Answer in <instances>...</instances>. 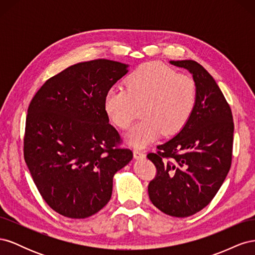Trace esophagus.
Masks as SVG:
<instances>
[{
    "label": "esophagus",
    "mask_w": 255,
    "mask_h": 255,
    "mask_svg": "<svg viewBox=\"0 0 255 255\" xmlns=\"http://www.w3.org/2000/svg\"><path fill=\"white\" fill-rule=\"evenodd\" d=\"M133 154H134V157H135L136 159H139V158H144V156H145V154H144L142 151L138 150V149H135V150L133 151Z\"/></svg>",
    "instance_id": "34e87169"
}]
</instances>
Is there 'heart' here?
Listing matches in <instances>:
<instances>
[{
  "label": "heart",
  "mask_w": 255,
  "mask_h": 255,
  "mask_svg": "<svg viewBox=\"0 0 255 255\" xmlns=\"http://www.w3.org/2000/svg\"><path fill=\"white\" fill-rule=\"evenodd\" d=\"M198 100L195 81L169 66L151 61L130 73L126 89L111 88L106 92L104 109L110 119L121 129H127L141 106V121L128 130L127 141L143 148L160 134L173 135L186 126Z\"/></svg>",
  "instance_id": "obj_1"
}]
</instances>
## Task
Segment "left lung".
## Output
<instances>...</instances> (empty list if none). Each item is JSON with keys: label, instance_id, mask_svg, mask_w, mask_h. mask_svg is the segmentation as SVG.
Segmentation results:
<instances>
[{"label": "left lung", "instance_id": "obj_1", "mask_svg": "<svg viewBox=\"0 0 255 255\" xmlns=\"http://www.w3.org/2000/svg\"><path fill=\"white\" fill-rule=\"evenodd\" d=\"M197 85L196 109L181 132L148 157L156 167L149 183L151 202L173 217H188L217 194L232 164L234 122L230 105L213 76L195 60H171Z\"/></svg>", "mask_w": 255, "mask_h": 255}]
</instances>
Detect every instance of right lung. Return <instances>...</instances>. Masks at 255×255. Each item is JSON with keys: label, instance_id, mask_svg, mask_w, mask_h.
Listing matches in <instances>:
<instances>
[{"label": "right lung", "instance_id": "add662e5", "mask_svg": "<svg viewBox=\"0 0 255 255\" xmlns=\"http://www.w3.org/2000/svg\"><path fill=\"white\" fill-rule=\"evenodd\" d=\"M109 59L68 67L29 103L23 153L38 191L68 218L83 219L109 203L114 174L133 158L104 109L106 92L128 73Z\"/></svg>", "mask_w": 255, "mask_h": 255}]
</instances>
